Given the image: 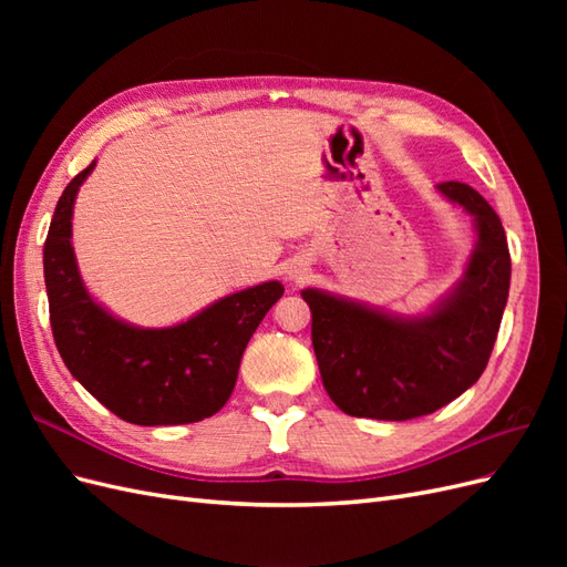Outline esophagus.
Listing matches in <instances>:
<instances>
[{
	"mask_svg": "<svg viewBox=\"0 0 567 567\" xmlns=\"http://www.w3.org/2000/svg\"><path fill=\"white\" fill-rule=\"evenodd\" d=\"M300 274H302V271H298V269H296V271H290V277H293V279L298 281V279H300Z\"/></svg>",
	"mask_w": 567,
	"mask_h": 567,
	"instance_id": "esophagus-1",
	"label": "esophagus"
}]
</instances>
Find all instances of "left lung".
Here are the masks:
<instances>
[{
    "instance_id": "obj_1",
    "label": "left lung",
    "mask_w": 567,
    "mask_h": 567,
    "mask_svg": "<svg viewBox=\"0 0 567 567\" xmlns=\"http://www.w3.org/2000/svg\"><path fill=\"white\" fill-rule=\"evenodd\" d=\"M473 217L463 277L423 315H392L321 288H305L321 381L340 411L406 421L442 409L483 375L504 317L511 255L502 219L473 186H435Z\"/></svg>"
}]
</instances>
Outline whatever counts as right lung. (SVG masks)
<instances>
[{
  "mask_svg": "<svg viewBox=\"0 0 567 567\" xmlns=\"http://www.w3.org/2000/svg\"><path fill=\"white\" fill-rule=\"evenodd\" d=\"M96 161L65 186L44 241L51 333L63 364L82 388L136 425L208 419L227 404L250 336L284 296L265 281L215 300L165 329H144L109 312L80 277L73 208Z\"/></svg>",
  "mask_w": 567,
  "mask_h": 567,
  "instance_id": "add662e5",
  "label": "right lung"
}]
</instances>
